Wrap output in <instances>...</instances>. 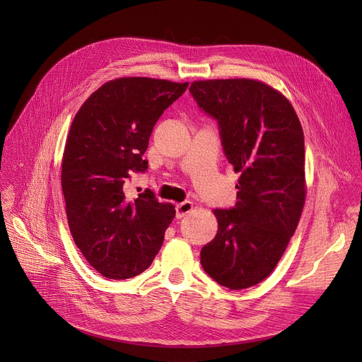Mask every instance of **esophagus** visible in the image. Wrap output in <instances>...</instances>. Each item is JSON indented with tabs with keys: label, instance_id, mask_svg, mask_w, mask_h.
<instances>
[{
	"label": "esophagus",
	"instance_id": "34e87169",
	"mask_svg": "<svg viewBox=\"0 0 362 362\" xmlns=\"http://www.w3.org/2000/svg\"><path fill=\"white\" fill-rule=\"evenodd\" d=\"M192 208H194V204L191 201H185V202L177 204L176 205V217L177 218L185 217L186 214H189V213L192 211Z\"/></svg>",
	"mask_w": 362,
	"mask_h": 362
}]
</instances>
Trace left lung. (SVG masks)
I'll return each mask as SVG.
<instances>
[{"mask_svg":"<svg viewBox=\"0 0 362 362\" xmlns=\"http://www.w3.org/2000/svg\"><path fill=\"white\" fill-rule=\"evenodd\" d=\"M189 92L217 122L224 156L240 173L235 206L214 210L218 230L202 246V269L224 288H251L274 270L302 214V126L292 104L258 81H199Z\"/></svg>","mask_w":362,"mask_h":362,"instance_id":"1","label":"left lung"}]
</instances>
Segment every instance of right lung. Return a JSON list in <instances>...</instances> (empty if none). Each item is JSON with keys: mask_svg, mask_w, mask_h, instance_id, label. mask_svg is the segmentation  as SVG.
<instances>
[{"mask_svg": "<svg viewBox=\"0 0 362 362\" xmlns=\"http://www.w3.org/2000/svg\"><path fill=\"white\" fill-rule=\"evenodd\" d=\"M149 78H122L95 90L76 114L64 148L62 187L74 243L107 279L145 272L176 216L146 189L124 195L133 173H145L144 154L158 119L187 88Z\"/></svg>", "mask_w": 362, "mask_h": 362, "instance_id": "right-lung-1", "label": "right lung"}]
</instances>
